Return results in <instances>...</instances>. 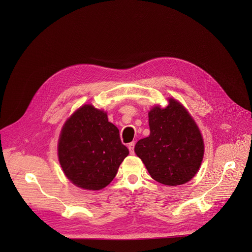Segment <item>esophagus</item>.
I'll return each mask as SVG.
<instances>
[{"label": "esophagus", "instance_id": "esophagus-1", "mask_svg": "<svg viewBox=\"0 0 252 252\" xmlns=\"http://www.w3.org/2000/svg\"><path fill=\"white\" fill-rule=\"evenodd\" d=\"M128 150L130 152V154H134V148H135V142H131L128 144Z\"/></svg>", "mask_w": 252, "mask_h": 252}]
</instances>
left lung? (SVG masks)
<instances>
[{
  "instance_id": "8db88e82",
  "label": "left lung",
  "mask_w": 252,
  "mask_h": 252,
  "mask_svg": "<svg viewBox=\"0 0 252 252\" xmlns=\"http://www.w3.org/2000/svg\"><path fill=\"white\" fill-rule=\"evenodd\" d=\"M150 135L141 139L135 152L151 178L167 186L189 182L199 169L204 143L193 117L174 98L165 108L155 106L149 113Z\"/></svg>"
}]
</instances>
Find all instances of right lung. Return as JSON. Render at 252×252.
Here are the masks:
<instances>
[{"mask_svg": "<svg viewBox=\"0 0 252 252\" xmlns=\"http://www.w3.org/2000/svg\"><path fill=\"white\" fill-rule=\"evenodd\" d=\"M128 149L107 113L83 105L65 122L58 141L63 173L75 186L101 190L114 179Z\"/></svg>", "mask_w": 252, "mask_h": 252, "instance_id": "add662e5", "label": "right lung"}]
</instances>
